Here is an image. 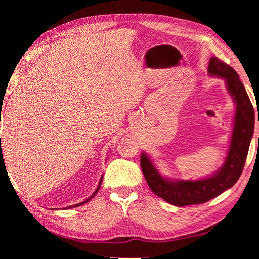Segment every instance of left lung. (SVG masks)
I'll return each mask as SVG.
<instances>
[{"label": "left lung", "mask_w": 259, "mask_h": 259, "mask_svg": "<svg viewBox=\"0 0 259 259\" xmlns=\"http://www.w3.org/2000/svg\"><path fill=\"white\" fill-rule=\"evenodd\" d=\"M208 75L225 80L227 91L235 103L229 148L222 167L217 171L200 179H172L164 177L159 172L146 152H142L140 156L142 172L150 189L163 200L178 207L207 202L232 188L243 172L254 135V108L237 72L218 58L211 57L209 60Z\"/></svg>", "instance_id": "8db88e82"}]
</instances>
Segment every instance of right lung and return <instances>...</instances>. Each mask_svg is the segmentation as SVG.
I'll list each match as a JSON object with an SVG mask.
<instances>
[{"label": "right lung", "mask_w": 259, "mask_h": 259, "mask_svg": "<svg viewBox=\"0 0 259 259\" xmlns=\"http://www.w3.org/2000/svg\"><path fill=\"white\" fill-rule=\"evenodd\" d=\"M0 118H1V115H0ZM0 161H4V159H3V153H2V148H1V139H0ZM102 178H103V175L101 176V178H100V181H99V184H98V187H97V189L93 191V194L88 198V199H85L84 201H82V202H80V203H76V205H72V206H69V207H67L68 209H70V208H75V207H79V206H81V205H84V203H87L88 201L89 200H91L93 197H95L97 194H98V191H99V189H100V186H101V183H102Z\"/></svg>", "instance_id": "1"}]
</instances>
